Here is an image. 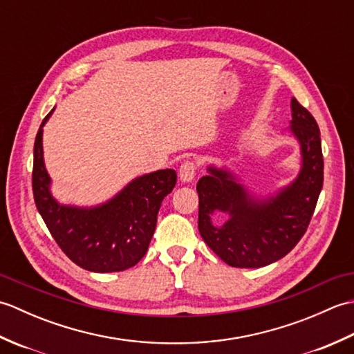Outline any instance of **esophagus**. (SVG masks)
Instances as JSON below:
<instances>
[{
  "label": "esophagus",
  "mask_w": 354,
  "mask_h": 354,
  "mask_svg": "<svg viewBox=\"0 0 354 354\" xmlns=\"http://www.w3.org/2000/svg\"><path fill=\"white\" fill-rule=\"evenodd\" d=\"M194 175H196V164L193 161H184L181 169H179V179H181V183L184 184H189L194 179Z\"/></svg>",
  "instance_id": "1"
}]
</instances>
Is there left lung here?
I'll use <instances>...</instances> for the list:
<instances>
[{"instance_id": "1", "label": "left lung", "mask_w": 354, "mask_h": 354, "mask_svg": "<svg viewBox=\"0 0 354 354\" xmlns=\"http://www.w3.org/2000/svg\"><path fill=\"white\" fill-rule=\"evenodd\" d=\"M290 109L289 132L301 153V169L290 184L255 198L228 167L208 165L196 185L201 236L232 268H261L283 259L304 236L317 207L324 181L319 127L293 97ZM214 212L227 214V221L213 224Z\"/></svg>"}]
</instances>
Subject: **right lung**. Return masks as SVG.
Returning a JSON list of instances; mask_svg holds the SVG:
<instances>
[{"label": "right lung", "mask_w": 354, "mask_h": 354, "mask_svg": "<svg viewBox=\"0 0 354 354\" xmlns=\"http://www.w3.org/2000/svg\"><path fill=\"white\" fill-rule=\"evenodd\" d=\"M55 108L44 118L35 140L33 196L53 239L68 259L91 272H120L145 257L156 228L162 199L176 184L173 169L146 173L114 198L94 207L64 205L51 194L45 169L42 133Z\"/></svg>", "instance_id": "obj_1"}]
</instances>
